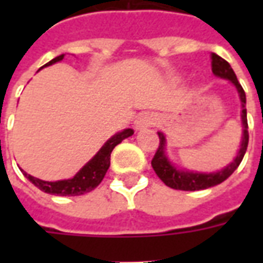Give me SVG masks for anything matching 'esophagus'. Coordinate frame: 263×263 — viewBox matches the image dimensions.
<instances>
[{
  "label": "esophagus",
  "instance_id": "1",
  "mask_svg": "<svg viewBox=\"0 0 263 263\" xmlns=\"http://www.w3.org/2000/svg\"><path fill=\"white\" fill-rule=\"evenodd\" d=\"M158 121H159V117L156 114L141 115V117L135 121V128H137V129H141V128H145V126L156 125Z\"/></svg>",
  "mask_w": 263,
  "mask_h": 263
}]
</instances>
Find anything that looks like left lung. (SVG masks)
Returning <instances> with one entry per match:
<instances>
[{
	"label": "left lung",
	"instance_id": "8db88e82",
	"mask_svg": "<svg viewBox=\"0 0 263 263\" xmlns=\"http://www.w3.org/2000/svg\"><path fill=\"white\" fill-rule=\"evenodd\" d=\"M211 70L215 76H218L221 79H227L234 83V86L237 87L238 92H239V98L242 103V124H243V138L242 143H241V149L238 152L237 158L232 162L231 165H228L226 169L217 172V173H193V172H182L177 171L175 166L171 165V162L166 159L165 156V135L162 132H158L159 135V146L155 152L154 159H152V167H154L155 173L159 176L162 182L165 183L166 186L171 189H176V190H184V192H194V190H204V189L213 187L220 184L228 177L231 176L234 171L237 169L239 163L242 162L243 155L247 152L249 141L248 134V121H247V109H245V104H247V98H245V91H243L242 86L239 84L237 80V76L234 73V70L230 66V63L220 58L218 54L211 53Z\"/></svg>",
	"mask_w": 263,
	"mask_h": 263
}]
</instances>
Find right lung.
Segmentation results:
<instances>
[{
    "instance_id": "right-lung-1",
    "label": "right lung",
    "mask_w": 263,
    "mask_h": 263,
    "mask_svg": "<svg viewBox=\"0 0 263 263\" xmlns=\"http://www.w3.org/2000/svg\"><path fill=\"white\" fill-rule=\"evenodd\" d=\"M65 54H60L58 58L52 59L49 63L45 66H50L63 59ZM43 66V67H45ZM42 69V67H41ZM134 134V129L128 128L124 129L122 132H118L117 135L108 139L103 148L98 151V154L92 158L88 163H87L83 169H81L73 179L69 180H59V182H43L41 179L31 176L24 172L26 179H29V182L33 183L37 189H41L42 192L49 194H54V196H80V194H86L91 192L97 187L101 183V180L105 176V173L109 167V159H111V152L112 149L121 143L125 138L131 137Z\"/></svg>"
}]
</instances>
